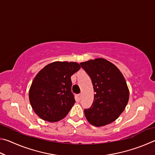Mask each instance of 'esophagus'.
<instances>
[{
	"instance_id": "34e87169",
	"label": "esophagus",
	"mask_w": 155,
	"mask_h": 155,
	"mask_svg": "<svg viewBox=\"0 0 155 155\" xmlns=\"http://www.w3.org/2000/svg\"><path fill=\"white\" fill-rule=\"evenodd\" d=\"M81 96H82V94H78V99H79V100H81Z\"/></svg>"
}]
</instances>
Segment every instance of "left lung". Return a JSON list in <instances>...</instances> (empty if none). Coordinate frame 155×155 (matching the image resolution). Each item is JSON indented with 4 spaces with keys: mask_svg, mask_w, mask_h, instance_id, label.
Wrapping results in <instances>:
<instances>
[{
    "mask_svg": "<svg viewBox=\"0 0 155 155\" xmlns=\"http://www.w3.org/2000/svg\"><path fill=\"white\" fill-rule=\"evenodd\" d=\"M90 76L94 99L90 108L84 110L88 122L103 127L115 121L124 111L129 98V91L124 77L115 65L98 58L81 63Z\"/></svg>",
    "mask_w": 155,
    "mask_h": 155,
    "instance_id": "left-lung-1",
    "label": "left lung"
}]
</instances>
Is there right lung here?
<instances>
[{
	"mask_svg": "<svg viewBox=\"0 0 155 155\" xmlns=\"http://www.w3.org/2000/svg\"><path fill=\"white\" fill-rule=\"evenodd\" d=\"M80 68L76 62L55 61L38 72L29 90V101L40 118L54 122L66 116L76 102L71 76Z\"/></svg>",
	"mask_w": 155,
	"mask_h": 155,
	"instance_id": "obj_1",
	"label": "right lung"
}]
</instances>
